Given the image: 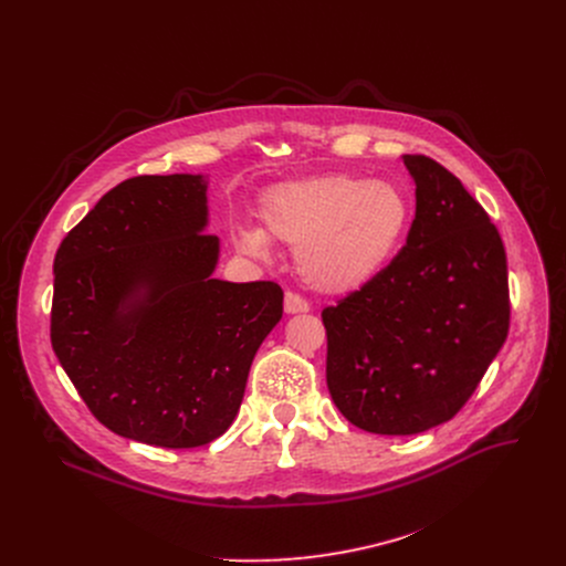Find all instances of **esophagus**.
Here are the masks:
<instances>
[{
  "label": "esophagus",
  "mask_w": 566,
  "mask_h": 566,
  "mask_svg": "<svg viewBox=\"0 0 566 566\" xmlns=\"http://www.w3.org/2000/svg\"><path fill=\"white\" fill-rule=\"evenodd\" d=\"M311 308V304L302 297V295H297V293H293V291H289L286 295H284V311L289 313V315H293V313H306Z\"/></svg>",
  "instance_id": "34e87169"
}]
</instances>
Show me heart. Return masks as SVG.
Here are the masks:
<instances>
[{"mask_svg":"<svg viewBox=\"0 0 566 566\" xmlns=\"http://www.w3.org/2000/svg\"><path fill=\"white\" fill-rule=\"evenodd\" d=\"M406 188L356 175L289 181L260 199V226H237L234 247L269 258L273 241L295 249L300 277L317 293L347 295L367 286L402 247L412 223Z\"/></svg>","mask_w":566,"mask_h":566,"instance_id":"1","label":"heart"}]
</instances>
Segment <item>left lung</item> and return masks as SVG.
<instances>
[{"label":"left lung","mask_w":566,"mask_h":566,"mask_svg":"<svg viewBox=\"0 0 566 566\" xmlns=\"http://www.w3.org/2000/svg\"><path fill=\"white\" fill-rule=\"evenodd\" d=\"M406 247L360 291L322 311L327 387L343 417L374 434L450 421L509 336L502 237L461 181L423 154Z\"/></svg>","instance_id":"1"}]
</instances>
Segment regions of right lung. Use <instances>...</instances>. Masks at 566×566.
Instances as JSON below:
<instances>
[{"label": "right lung", "instance_id": "add662e5", "mask_svg": "<svg viewBox=\"0 0 566 566\" xmlns=\"http://www.w3.org/2000/svg\"><path fill=\"white\" fill-rule=\"evenodd\" d=\"M201 175L109 190L53 262L51 345L92 415L158 448L221 437L253 358L282 317L275 282L212 277L219 239Z\"/></svg>", "mask_w": 566, "mask_h": 566}]
</instances>
